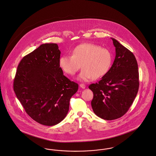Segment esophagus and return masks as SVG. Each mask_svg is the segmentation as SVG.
I'll return each mask as SVG.
<instances>
[{
  "label": "esophagus",
  "mask_w": 156,
  "mask_h": 156,
  "mask_svg": "<svg viewBox=\"0 0 156 156\" xmlns=\"http://www.w3.org/2000/svg\"><path fill=\"white\" fill-rule=\"evenodd\" d=\"M80 87H81V88H83L84 89L85 88V85H84V84H80Z\"/></svg>",
  "instance_id": "1"
}]
</instances>
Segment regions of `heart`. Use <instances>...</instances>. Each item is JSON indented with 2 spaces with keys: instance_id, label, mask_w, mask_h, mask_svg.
<instances>
[{
  "instance_id": "1",
  "label": "heart",
  "mask_w": 156,
  "mask_h": 156,
  "mask_svg": "<svg viewBox=\"0 0 156 156\" xmlns=\"http://www.w3.org/2000/svg\"><path fill=\"white\" fill-rule=\"evenodd\" d=\"M113 56L108 48L93 43L81 44L72 50L71 55H63L59 60L61 69L66 73L73 75L83 68L78 80L87 82L93 78L98 79L108 72L112 63Z\"/></svg>"
}]
</instances>
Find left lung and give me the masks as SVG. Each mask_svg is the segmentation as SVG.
<instances>
[{"instance_id":"obj_1","label":"left lung","mask_w":156,"mask_h":156,"mask_svg":"<svg viewBox=\"0 0 156 156\" xmlns=\"http://www.w3.org/2000/svg\"><path fill=\"white\" fill-rule=\"evenodd\" d=\"M116 49L113 63L98 83L88 88L93 93L91 107L105 120L118 119L129 110L139 88L138 63L132 52L112 38Z\"/></svg>"}]
</instances>
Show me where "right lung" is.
Wrapping results in <instances>:
<instances>
[{"label": "right lung", "instance_id": "obj_1", "mask_svg": "<svg viewBox=\"0 0 156 156\" xmlns=\"http://www.w3.org/2000/svg\"><path fill=\"white\" fill-rule=\"evenodd\" d=\"M56 43L40 45L20 62L13 90L26 113L37 122L53 126L66 117L78 84L63 75Z\"/></svg>", "mask_w": 156, "mask_h": 156}]
</instances>
